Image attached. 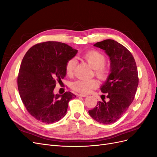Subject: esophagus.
Masks as SVG:
<instances>
[{
    "instance_id": "34e87169",
    "label": "esophagus",
    "mask_w": 157,
    "mask_h": 157,
    "mask_svg": "<svg viewBox=\"0 0 157 157\" xmlns=\"http://www.w3.org/2000/svg\"><path fill=\"white\" fill-rule=\"evenodd\" d=\"M78 96H80V97H86V96H87L86 94H78Z\"/></svg>"
}]
</instances>
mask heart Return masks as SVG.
Returning <instances> with one entry per match:
<instances>
[{
	"label": "heart",
	"mask_w": 157,
	"mask_h": 157,
	"mask_svg": "<svg viewBox=\"0 0 157 157\" xmlns=\"http://www.w3.org/2000/svg\"><path fill=\"white\" fill-rule=\"evenodd\" d=\"M82 58L86 61L89 65L95 71V75L101 80L107 78L109 74V69L105 65L106 57L101 52L96 50H89L82 55ZM77 61L75 58L69 59L65 64V72L68 76L73 74ZM98 86V82L96 80H85L78 79L75 80L71 85L75 91L80 93L87 94L92 90Z\"/></svg>",
	"instance_id": "1"
}]
</instances>
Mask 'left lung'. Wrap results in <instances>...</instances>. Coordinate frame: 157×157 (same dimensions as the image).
I'll list each match as a JSON object with an SVG mask.
<instances>
[{
	"label": "left lung",
	"mask_w": 157,
	"mask_h": 157,
	"mask_svg": "<svg viewBox=\"0 0 157 157\" xmlns=\"http://www.w3.org/2000/svg\"><path fill=\"white\" fill-rule=\"evenodd\" d=\"M94 46L105 50L110 58V74L100 88L109 101L102 98L88 113L98 122L111 124L119 119L134 100L139 83L137 66L130 52L115 40H104Z\"/></svg>",
	"instance_id": "8db88e82"
}]
</instances>
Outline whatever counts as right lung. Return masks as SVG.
Returning a JSON list of instances; mask_svg holds the SVG:
<instances>
[{
  "label": "right lung",
  "mask_w": 157,
  "mask_h": 157,
  "mask_svg": "<svg viewBox=\"0 0 157 157\" xmlns=\"http://www.w3.org/2000/svg\"><path fill=\"white\" fill-rule=\"evenodd\" d=\"M77 52L65 43L48 41L32 46L23 57L18 90L27 111L36 120L51 124L66 115L69 101L76 96L70 92L54 94V90L65 77L67 61Z\"/></svg>",
  "instance_id": "right-lung-1"
}]
</instances>
